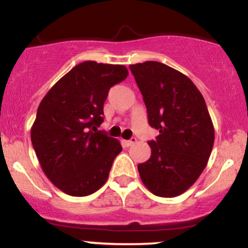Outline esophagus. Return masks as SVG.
I'll use <instances>...</instances> for the list:
<instances>
[{"mask_svg":"<svg viewBox=\"0 0 248 248\" xmlns=\"http://www.w3.org/2000/svg\"><path fill=\"white\" fill-rule=\"evenodd\" d=\"M136 142H137V140H136L135 137H132V138H130V140H123V144L125 146H130V145H132Z\"/></svg>","mask_w":248,"mask_h":248,"instance_id":"1","label":"esophagus"}]
</instances>
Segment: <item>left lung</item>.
<instances>
[{"label": "left lung", "instance_id": "1", "mask_svg": "<svg viewBox=\"0 0 248 248\" xmlns=\"http://www.w3.org/2000/svg\"><path fill=\"white\" fill-rule=\"evenodd\" d=\"M143 95L149 125L158 130L151 156L138 164L142 182L153 194L174 198L195 183L207 166L214 126L194 82L158 61L130 65Z\"/></svg>", "mask_w": 248, "mask_h": 248}]
</instances>
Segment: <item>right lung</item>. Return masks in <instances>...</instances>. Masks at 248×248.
<instances>
[{
    "mask_svg": "<svg viewBox=\"0 0 248 248\" xmlns=\"http://www.w3.org/2000/svg\"><path fill=\"white\" fill-rule=\"evenodd\" d=\"M129 72L123 65L84 61L47 92L31 130V144L50 182L72 196H87L108 181L118 140L97 127L108 90Z\"/></svg>",
    "mask_w": 248,
    "mask_h": 248,
    "instance_id": "1",
    "label": "right lung"
}]
</instances>
